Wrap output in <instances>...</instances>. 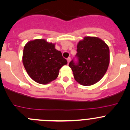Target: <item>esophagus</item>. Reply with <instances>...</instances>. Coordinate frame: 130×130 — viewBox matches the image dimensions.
Segmentation results:
<instances>
[{"label":"esophagus","mask_w":130,"mask_h":130,"mask_svg":"<svg viewBox=\"0 0 130 130\" xmlns=\"http://www.w3.org/2000/svg\"><path fill=\"white\" fill-rule=\"evenodd\" d=\"M67 60L68 63H69V62H70V60H71V58H70V57H69V58H68L67 59Z\"/></svg>","instance_id":"1"}]
</instances>
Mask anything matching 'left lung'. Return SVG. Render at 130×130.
<instances>
[{
  "mask_svg": "<svg viewBox=\"0 0 130 130\" xmlns=\"http://www.w3.org/2000/svg\"><path fill=\"white\" fill-rule=\"evenodd\" d=\"M78 63L72 60L75 80L82 86H89L99 82L105 75L109 64V48L98 37L86 36L77 44Z\"/></svg>",
  "mask_w": 130,
  "mask_h": 130,
  "instance_id": "obj_1",
  "label": "left lung"
}]
</instances>
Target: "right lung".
I'll return each instance as SVG.
<instances>
[{"label":"right lung","mask_w":130,"mask_h":130,"mask_svg":"<svg viewBox=\"0 0 130 130\" xmlns=\"http://www.w3.org/2000/svg\"><path fill=\"white\" fill-rule=\"evenodd\" d=\"M55 44L44 39L27 42L24 47L23 63L27 74L34 81L47 84L58 76L61 67L67 64Z\"/></svg>","instance_id":"add662e5"}]
</instances>
